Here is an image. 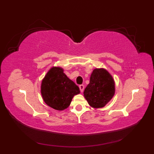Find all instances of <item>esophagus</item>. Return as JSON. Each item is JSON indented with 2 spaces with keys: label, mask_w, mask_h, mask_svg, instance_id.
Returning <instances> with one entry per match:
<instances>
[{
  "label": "esophagus",
  "mask_w": 154,
  "mask_h": 154,
  "mask_svg": "<svg viewBox=\"0 0 154 154\" xmlns=\"http://www.w3.org/2000/svg\"><path fill=\"white\" fill-rule=\"evenodd\" d=\"M79 89H80L81 92H83V90H84V85H80L79 86Z\"/></svg>",
  "instance_id": "obj_1"
}]
</instances>
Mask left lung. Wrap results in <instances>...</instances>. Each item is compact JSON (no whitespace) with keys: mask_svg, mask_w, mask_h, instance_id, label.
Returning <instances> with one entry per match:
<instances>
[{"mask_svg":"<svg viewBox=\"0 0 154 154\" xmlns=\"http://www.w3.org/2000/svg\"><path fill=\"white\" fill-rule=\"evenodd\" d=\"M116 92V83L112 75L103 68L94 69L90 83L83 92V96L91 107L103 108L110 101Z\"/></svg>","mask_w":154,"mask_h":154,"instance_id":"obj_1","label":"left lung"}]
</instances>
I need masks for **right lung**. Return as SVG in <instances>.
<instances>
[{
    "label": "right lung",
    "mask_w": 154,
    "mask_h": 154,
    "mask_svg": "<svg viewBox=\"0 0 154 154\" xmlns=\"http://www.w3.org/2000/svg\"><path fill=\"white\" fill-rule=\"evenodd\" d=\"M79 87L68 77L60 66H52L41 82V94L47 105L57 111L69 107Z\"/></svg>",
    "instance_id": "obj_1"
}]
</instances>
